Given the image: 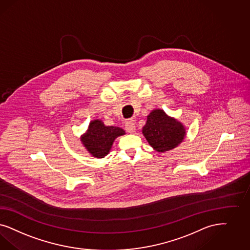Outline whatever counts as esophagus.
Listing matches in <instances>:
<instances>
[{"label": "esophagus", "mask_w": 250, "mask_h": 250, "mask_svg": "<svg viewBox=\"0 0 250 250\" xmlns=\"http://www.w3.org/2000/svg\"><path fill=\"white\" fill-rule=\"evenodd\" d=\"M125 129L129 133H134L136 130V124L133 120L127 121L125 123Z\"/></svg>", "instance_id": "obj_1"}]
</instances>
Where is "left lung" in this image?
Instances as JSON below:
<instances>
[{
	"mask_svg": "<svg viewBox=\"0 0 250 250\" xmlns=\"http://www.w3.org/2000/svg\"><path fill=\"white\" fill-rule=\"evenodd\" d=\"M142 133L150 146L164 152L181 143L186 130L181 123L168 117L164 111L154 110L147 116Z\"/></svg>",
	"mask_w": 250,
	"mask_h": 250,
	"instance_id": "left-lung-1",
	"label": "left lung"
}]
</instances>
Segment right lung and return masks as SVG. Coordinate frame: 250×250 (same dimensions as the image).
Returning <instances> with one entry per match:
<instances>
[{
	"label": "right lung",
	"instance_id": "1",
	"mask_svg": "<svg viewBox=\"0 0 250 250\" xmlns=\"http://www.w3.org/2000/svg\"><path fill=\"white\" fill-rule=\"evenodd\" d=\"M122 135H125V131L120 127L105 126L102 121L94 120L81 141L91 155L104 158L109 153L114 139Z\"/></svg>",
	"mask_w": 250,
	"mask_h": 250
}]
</instances>
